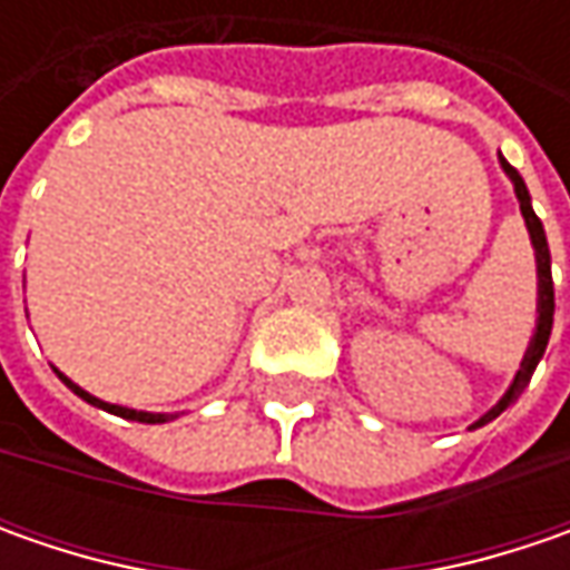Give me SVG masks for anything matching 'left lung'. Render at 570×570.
Instances as JSON below:
<instances>
[{
  "label": "left lung",
  "instance_id": "8db88e82",
  "mask_svg": "<svg viewBox=\"0 0 570 570\" xmlns=\"http://www.w3.org/2000/svg\"><path fill=\"white\" fill-rule=\"evenodd\" d=\"M501 167H504V174L511 177V184H514L517 199H520V212H523V222H527V230H530V240H533V250H537V273H539V301H537V333H533V340H530V348H527V355H523V362H520V371H517L514 383L508 386V393L498 400V405H492L479 422L472 428H482L489 425L492 419H498L508 405L514 403L517 396L527 390V383L533 377V371H537L539 358H542V352H546V345H549V336H552V314H556V288H552V256H549V244H546V230H542V222L537 218V212H533V203H530V189L523 184V177L517 174V167H511L504 158H501Z\"/></svg>",
  "mask_w": 570,
  "mask_h": 570
}]
</instances>
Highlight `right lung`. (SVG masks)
<instances>
[{
    "label": "right lung",
    "mask_w": 570,
    "mask_h": 570,
    "mask_svg": "<svg viewBox=\"0 0 570 570\" xmlns=\"http://www.w3.org/2000/svg\"><path fill=\"white\" fill-rule=\"evenodd\" d=\"M56 377L66 383L76 396H81L85 403L98 405L104 412H114V415H120V419H129V422H145V425H161V422H170V419H177V415H165V412H139V409H126V405H114V403H104L98 396H91L88 390H81L78 383H72L62 371H56Z\"/></svg>",
    "instance_id": "add662e5"
}]
</instances>
